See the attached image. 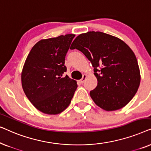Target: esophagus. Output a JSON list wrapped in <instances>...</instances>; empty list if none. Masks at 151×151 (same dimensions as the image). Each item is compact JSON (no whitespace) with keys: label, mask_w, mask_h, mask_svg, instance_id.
<instances>
[{"label":"esophagus","mask_w":151,"mask_h":151,"mask_svg":"<svg viewBox=\"0 0 151 151\" xmlns=\"http://www.w3.org/2000/svg\"><path fill=\"white\" fill-rule=\"evenodd\" d=\"M87 78V75H86V74H84L83 75V76H82V78L81 80H80V83H83V82L85 81V80H86V78Z\"/></svg>","instance_id":"obj_1"}]
</instances>
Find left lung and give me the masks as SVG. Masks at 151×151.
<instances>
[{
    "mask_svg": "<svg viewBox=\"0 0 151 151\" xmlns=\"http://www.w3.org/2000/svg\"><path fill=\"white\" fill-rule=\"evenodd\" d=\"M84 53L94 67L98 80L90 96L106 111L125 106L139 86L141 76L135 53L123 40L100 32H88L76 37L70 47Z\"/></svg>",
    "mask_w": 151,
    "mask_h": 151,
    "instance_id": "left-lung-1",
    "label": "left lung"
}]
</instances>
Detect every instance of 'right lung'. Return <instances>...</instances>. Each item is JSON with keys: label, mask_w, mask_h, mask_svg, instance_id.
I'll return each mask as SVG.
<instances>
[{"label": "right lung", "mask_w": 151, "mask_h": 151, "mask_svg": "<svg viewBox=\"0 0 151 151\" xmlns=\"http://www.w3.org/2000/svg\"><path fill=\"white\" fill-rule=\"evenodd\" d=\"M75 34L42 39L36 43L24 62L21 73L22 89L40 112L57 115L69 106L77 82L63 73L65 56Z\"/></svg>", "instance_id": "1"}]
</instances>
